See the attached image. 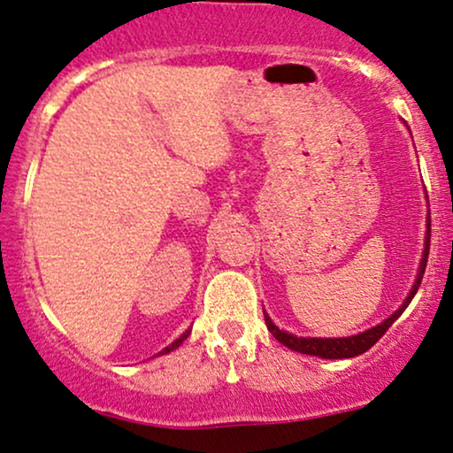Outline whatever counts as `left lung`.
Wrapping results in <instances>:
<instances>
[{
  "label": "left lung",
  "instance_id": "left-lung-1",
  "mask_svg": "<svg viewBox=\"0 0 453 453\" xmlns=\"http://www.w3.org/2000/svg\"><path fill=\"white\" fill-rule=\"evenodd\" d=\"M428 249H430V212H428V219H426V241H424V250H422V259H419V268H418V276H416V282H413L410 296L405 297V302L401 303L399 310H395L388 319L382 320L380 325L372 326V329L363 331V334H357V335H348V337H297L293 334H287V331H282L272 323V319L268 314H265L264 310V319H265V325H268V331L272 335L276 337V340L280 342L282 346L291 348V350L296 352H302V354H310V357H319V358H352V357H358V354L367 352L369 348H372L375 342L382 337L386 331L390 329V325L395 323L399 316L405 312V308L410 306L413 296L418 293V287L419 282H422V276H424V270H426V261H428Z\"/></svg>",
  "mask_w": 453,
  "mask_h": 453
}]
</instances>
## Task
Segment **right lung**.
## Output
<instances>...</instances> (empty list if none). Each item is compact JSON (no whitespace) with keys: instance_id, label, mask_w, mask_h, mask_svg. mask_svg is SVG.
<instances>
[{"instance_id":"add662e5","label":"right lung","mask_w":453,"mask_h":453,"mask_svg":"<svg viewBox=\"0 0 453 453\" xmlns=\"http://www.w3.org/2000/svg\"><path fill=\"white\" fill-rule=\"evenodd\" d=\"M189 334H192V329H188V331H185V334H183L181 337H179V340H174V342H173V344H171V346H166V348H165V350H162L160 354H168V352H171V350H174V348H179V346H181V344H183V342H185V340H188V335H189Z\"/></svg>"}]
</instances>
